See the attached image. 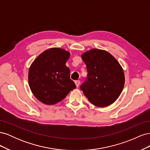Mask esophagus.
I'll return each instance as SVG.
<instances>
[{
  "instance_id": "obj_1",
  "label": "esophagus",
  "mask_w": 150,
  "mask_h": 150,
  "mask_svg": "<svg viewBox=\"0 0 150 150\" xmlns=\"http://www.w3.org/2000/svg\"><path fill=\"white\" fill-rule=\"evenodd\" d=\"M75 84H76V87L78 88L79 84H80V81H79V80L76 81H75Z\"/></svg>"
}]
</instances>
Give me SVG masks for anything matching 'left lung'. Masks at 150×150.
I'll return each mask as SVG.
<instances>
[{
  "instance_id": "obj_1",
  "label": "left lung",
  "mask_w": 150,
  "mask_h": 150,
  "mask_svg": "<svg viewBox=\"0 0 150 150\" xmlns=\"http://www.w3.org/2000/svg\"><path fill=\"white\" fill-rule=\"evenodd\" d=\"M88 71L87 79L81 86L89 101L103 108L116 101L125 85V74L116 58L106 51L93 49L81 55Z\"/></svg>"
}]
</instances>
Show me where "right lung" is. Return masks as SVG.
Returning <instances> with one entry per match:
<instances>
[{"mask_svg":"<svg viewBox=\"0 0 150 150\" xmlns=\"http://www.w3.org/2000/svg\"><path fill=\"white\" fill-rule=\"evenodd\" d=\"M69 57V51L52 47L42 52L32 63L29 70V84L39 101L53 105L76 88L70 79V69L66 65Z\"/></svg>","mask_w":150,"mask_h":150,"instance_id":"obj_1","label":"right lung"}]
</instances>
